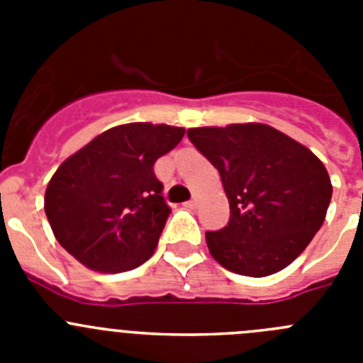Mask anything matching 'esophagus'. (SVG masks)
I'll return each instance as SVG.
<instances>
[{
	"mask_svg": "<svg viewBox=\"0 0 363 363\" xmlns=\"http://www.w3.org/2000/svg\"><path fill=\"white\" fill-rule=\"evenodd\" d=\"M196 205H198V198H192V200H189L187 203H185V207H187V209H196Z\"/></svg>",
	"mask_w": 363,
	"mask_h": 363,
	"instance_id": "obj_1",
	"label": "esophagus"
}]
</instances>
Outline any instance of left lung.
Returning a JSON list of instances; mask_svg holds the SVG:
<instances>
[{"mask_svg":"<svg viewBox=\"0 0 363 363\" xmlns=\"http://www.w3.org/2000/svg\"><path fill=\"white\" fill-rule=\"evenodd\" d=\"M187 136L218 169L229 200V223L205 233L213 258L252 278L294 262L320 230L331 201L323 163L264 123L196 127Z\"/></svg>","mask_w":363,"mask_h":363,"instance_id":"left-lung-1","label":"left lung"}]
</instances>
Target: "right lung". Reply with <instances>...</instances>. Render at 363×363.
Masks as SVG:
<instances>
[{
	"label": "right lung",
	"mask_w": 363,
	"mask_h": 363,
	"mask_svg": "<svg viewBox=\"0 0 363 363\" xmlns=\"http://www.w3.org/2000/svg\"><path fill=\"white\" fill-rule=\"evenodd\" d=\"M184 134L163 123L118 125L67 158L45 191V214L60 245L98 272L145 264L171 213L154 163Z\"/></svg>",
	"instance_id": "add662e5"
}]
</instances>
